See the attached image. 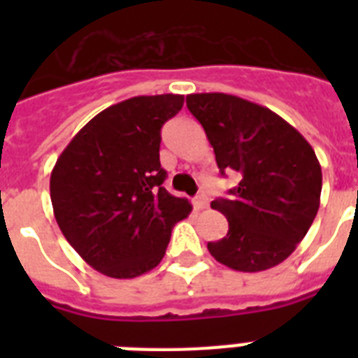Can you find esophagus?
<instances>
[{
    "label": "esophagus",
    "instance_id": "1",
    "mask_svg": "<svg viewBox=\"0 0 358 358\" xmlns=\"http://www.w3.org/2000/svg\"><path fill=\"white\" fill-rule=\"evenodd\" d=\"M193 206H195V210H204V208H208V196L206 195H199L195 196V201H193Z\"/></svg>",
    "mask_w": 358,
    "mask_h": 358
}]
</instances>
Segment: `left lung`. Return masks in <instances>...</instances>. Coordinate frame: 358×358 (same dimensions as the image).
<instances>
[{
    "mask_svg": "<svg viewBox=\"0 0 358 358\" xmlns=\"http://www.w3.org/2000/svg\"><path fill=\"white\" fill-rule=\"evenodd\" d=\"M215 152L221 174L238 173L230 199L212 208L229 232L210 241L217 262L243 273L266 271L295 250L316 217L322 167L303 135L271 109L223 92L185 98Z\"/></svg>",
    "mask_w": 358,
    "mask_h": 358,
    "instance_id": "left-lung-1",
    "label": "left lung"
}]
</instances>
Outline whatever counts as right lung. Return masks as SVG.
Returning a JSON list of instances; mask_svg holds the SVG:
<instances>
[{
	"instance_id": "obj_1",
	"label": "right lung",
	"mask_w": 358,
	"mask_h": 358,
	"mask_svg": "<svg viewBox=\"0 0 358 358\" xmlns=\"http://www.w3.org/2000/svg\"><path fill=\"white\" fill-rule=\"evenodd\" d=\"M182 94L135 96L103 109L59 156L50 178L53 215L76 252L96 271L135 278L165 256L173 227L191 213L173 196L159 163L162 126Z\"/></svg>"
}]
</instances>
